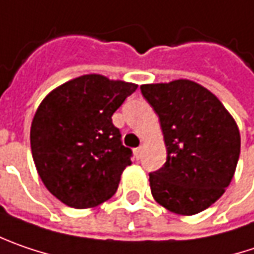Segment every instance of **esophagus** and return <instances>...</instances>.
<instances>
[{
	"instance_id": "1",
	"label": "esophagus",
	"mask_w": 254,
	"mask_h": 254,
	"mask_svg": "<svg viewBox=\"0 0 254 254\" xmlns=\"http://www.w3.org/2000/svg\"><path fill=\"white\" fill-rule=\"evenodd\" d=\"M133 154H135V157H136V158L141 157V154H142L141 146H139V148H135V149H133Z\"/></svg>"
}]
</instances>
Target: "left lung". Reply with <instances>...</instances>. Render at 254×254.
<instances>
[{
	"label": "left lung",
	"instance_id": "left-lung-1",
	"mask_svg": "<svg viewBox=\"0 0 254 254\" xmlns=\"http://www.w3.org/2000/svg\"><path fill=\"white\" fill-rule=\"evenodd\" d=\"M159 116L167 162L149 174L154 200L180 216L208 208L230 186L240 155V132L208 89L187 79L142 84Z\"/></svg>",
	"mask_w": 254,
	"mask_h": 254
}]
</instances>
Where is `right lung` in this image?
Here are the masks:
<instances>
[{"label": "right lung", "mask_w": 254, "mask_h": 254, "mask_svg": "<svg viewBox=\"0 0 254 254\" xmlns=\"http://www.w3.org/2000/svg\"><path fill=\"white\" fill-rule=\"evenodd\" d=\"M138 84L83 74L53 89L31 122V154L46 188L73 208H92L116 192L132 164L112 115Z\"/></svg>", "instance_id": "add662e5"}]
</instances>
